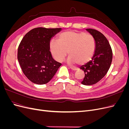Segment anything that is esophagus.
Returning <instances> with one entry per match:
<instances>
[{"instance_id": "1", "label": "esophagus", "mask_w": 129, "mask_h": 129, "mask_svg": "<svg viewBox=\"0 0 129 129\" xmlns=\"http://www.w3.org/2000/svg\"><path fill=\"white\" fill-rule=\"evenodd\" d=\"M70 68H71L72 71H77V68H75V67H70Z\"/></svg>"}]
</instances>
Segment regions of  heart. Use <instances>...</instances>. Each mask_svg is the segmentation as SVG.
Listing matches in <instances>:
<instances>
[{
  "label": "heart",
  "mask_w": 129,
  "mask_h": 129,
  "mask_svg": "<svg viewBox=\"0 0 129 129\" xmlns=\"http://www.w3.org/2000/svg\"><path fill=\"white\" fill-rule=\"evenodd\" d=\"M49 48L57 61L63 60L68 52V63L82 65L91 59L95 51L96 42L90 34L67 30L58 35L57 41H50Z\"/></svg>",
  "instance_id": "obj_1"
}]
</instances>
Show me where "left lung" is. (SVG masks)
<instances>
[{"label":"left lung","mask_w":129,"mask_h":129,"mask_svg":"<svg viewBox=\"0 0 129 129\" xmlns=\"http://www.w3.org/2000/svg\"><path fill=\"white\" fill-rule=\"evenodd\" d=\"M86 30L94 38L96 48L91 60L80 68L85 74L81 83L90 85L98 82L107 74L112 62V51L107 39L102 33L91 28Z\"/></svg>","instance_id":"8db88e82"}]
</instances>
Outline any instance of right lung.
I'll return each mask as SVG.
<instances>
[{"instance_id": "1", "label": "right lung", "mask_w": 129, "mask_h": 129, "mask_svg": "<svg viewBox=\"0 0 129 129\" xmlns=\"http://www.w3.org/2000/svg\"><path fill=\"white\" fill-rule=\"evenodd\" d=\"M61 29L38 27L29 31L21 40L18 60L23 73L32 82L48 83L61 66L53 59L49 48L51 38Z\"/></svg>"}]
</instances>
